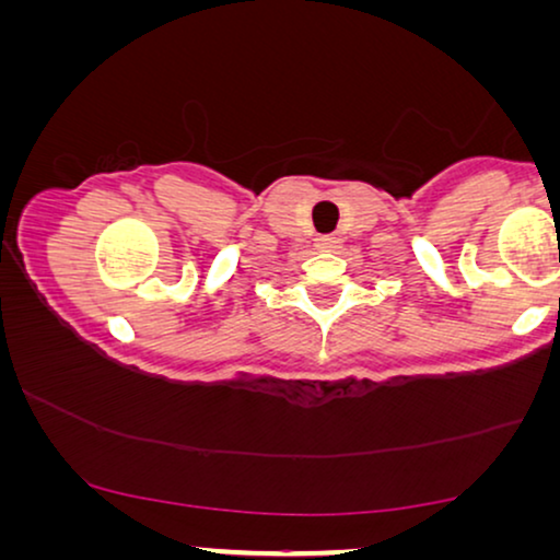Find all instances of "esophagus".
Returning <instances> with one entry per match:
<instances>
[{"mask_svg":"<svg viewBox=\"0 0 560 560\" xmlns=\"http://www.w3.org/2000/svg\"><path fill=\"white\" fill-rule=\"evenodd\" d=\"M337 243H340V241H337L335 235H319V238H317V248H319V250H335Z\"/></svg>","mask_w":560,"mask_h":560,"instance_id":"obj_1","label":"esophagus"}]
</instances>
